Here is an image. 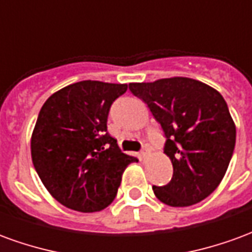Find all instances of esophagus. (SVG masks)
<instances>
[{
    "label": "esophagus",
    "mask_w": 252,
    "mask_h": 252,
    "mask_svg": "<svg viewBox=\"0 0 252 252\" xmlns=\"http://www.w3.org/2000/svg\"><path fill=\"white\" fill-rule=\"evenodd\" d=\"M150 153H151V150H150V147L148 146H144V148L142 150V158L143 159H147L148 155H150Z\"/></svg>",
    "instance_id": "obj_1"
}]
</instances>
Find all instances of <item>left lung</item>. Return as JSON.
I'll return each mask as SVG.
<instances>
[{"label":"left lung","instance_id":"8db88e82","mask_svg":"<svg viewBox=\"0 0 252 252\" xmlns=\"http://www.w3.org/2000/svg\"><path fill=\"white\" fill-rule=\"evenodd\" d=\"M129 90L162 126L164 154L173 163L169 184L153 186L157 198L170 206H190L212 194L227 173L236 142L221 94L186 77L129 83Z\"/></svg>","mask_w":252,"mask_h":252}]
</instances>
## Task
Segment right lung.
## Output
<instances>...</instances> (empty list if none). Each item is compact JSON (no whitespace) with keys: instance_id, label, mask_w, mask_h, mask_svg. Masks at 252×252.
Segmentation results:
<instances>
[{"instance_id":"right-lung-1","label":"right lung","mask_w":252,"mask_h":252,"mask_svg":"<svg viewBox=\"0 0 252 252\" xmlns=\"http://www.w3.org/2000/svg\"><path fill=\"white\" fill-rule=\"evenodd\" d=\"M126 83L81 81L58 90L41 106L31 137L36 173L48 193L72 211H102L115 200L126 166L106 131L110 105Z\"/></svg>"}]
</instances>
